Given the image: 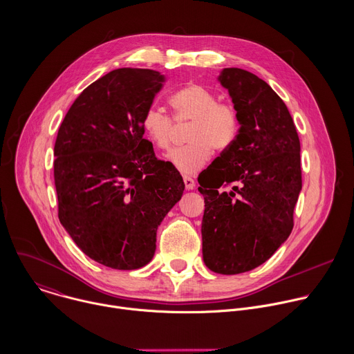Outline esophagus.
<instances>
[{"label":"esophagus","mask_w":354,"mask_h":354,"mask_svg":"<svg viewBox=\"0 0 354 354\" xmlns=\"http://www.w3.org/2000/svg\"><path fill=\"white\" fill-rule=\"evenodd\" d=\"M183 182H185V186L187 190H193L196 187V182L190 176H183Z\"/></svg>","instance_id":"obj_1"}]
</instances>
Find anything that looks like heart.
<instances>
[{"instance_id":"heart-1","label":"heart","mask_w":354,"mask_h":354,"mask_svg":"<svg viewBox=\"0 0 354 354\" xmlns=\"http://www.w3.org/2000/svg\"><path fill=\"white\" fill-rule=\"evenodd\" d=\"M169 104L178 122L192 125L187 132L189 145L172 150L165 158L185 175L197 174L211 160L214 149L226 150L238 135V116L232 106L219 102V97L205 86L193 83L175 91ZM142 127L150 142L160 150L171 147L175 124L158 106L146 109Z\"/></svg>"}]
</instances>
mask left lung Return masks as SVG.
<instances>
[{
    "label": "left lung",
    "mask_w": 354,
    "mask_h": 354,
    "mask_svg": "<svg viewBox=\"0 0 354 354\" xmlns=\"http://www.w3.org/2000/svg\"><path fill=\"white\" fill-rule=\"evenodd\" d=\"M241 125L230 147L198 176L205 209L203 260L234 275L264 264L289 238L301 190L300 140L288 106L252 72L223 68Z\"/></svg>",
    "instance_id": "1"
}]
</instances>
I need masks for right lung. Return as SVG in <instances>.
<instances>
[{
    "label": "right lung",
    "instance_id": "right-lung-1",
    "mask_svg": "<svg viewBox=\"0 0 354 354\" xmlns=\"http://www.w3.org/2000/svg\"><path fill=\"white\" fill-rule=\"evenodd\" d=\"M165 76L115 69L75 100L54 147L58 216L76 246L113 270H138L156 253L157 229L185 183L156 158L142 118Z\"/></svg>",
    "mask_w": 354,
    "mask_h": 354
}]
</instances>
